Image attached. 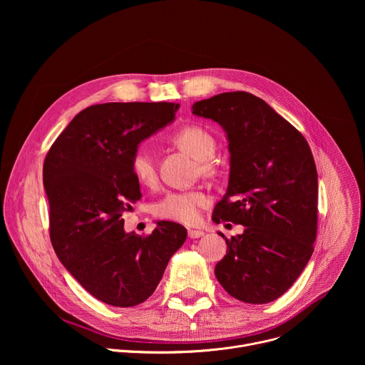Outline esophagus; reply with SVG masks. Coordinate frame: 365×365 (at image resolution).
Wrapping results in <instances>:
<instances>
[{
    "instance_id": "34e87169",
    "label": "esophagus",
    "mask_w": 365,
    "mask_h": 365,
    "mask_svg": "<svg viewBox=\"0 0 365 365\" xmlns=\"http://www.w3.org/2000/svg\"><path fill=\"white\" fill-rule=\"evenodd\" d=\"M187 234H189L190 238H200V237H203L205 232H203V231H199V230H189Z\"/></svg>"
}]
</instances>
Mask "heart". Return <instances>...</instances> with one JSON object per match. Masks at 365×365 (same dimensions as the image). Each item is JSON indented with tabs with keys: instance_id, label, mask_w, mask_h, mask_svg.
<instances>
[{
	"instance_id": "heart-1",
	"label": "heart",
	"mask_w": 365,
	"mask_h": 365,
	"mask_svg": "<svg viewBox=\"0 0 365 365\" xmlns=\"http://www.w3.org/2000/svg\"><path fill=\"white\" fill-rule=\"evenodd\" d=\"M172 141L195 160L202 175H211L214 172L212 155L215 154V138L202 127L187 125L179 130ZM131 170L144 186H153L158 179L153 154L141 147L134 151L131 158ZM207 203V196L200 190H180L168 192L158 203L154 205V215L162 220L176 221L182 224H195L199 220L200 207Z\"/></svg>"
}]
</instances>
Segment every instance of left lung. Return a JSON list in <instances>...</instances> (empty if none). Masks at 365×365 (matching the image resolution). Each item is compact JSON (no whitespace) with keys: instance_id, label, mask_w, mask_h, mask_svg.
<instances>
[{"instance_id":"1","label":"left lung","mask_w":365,"mask_h":365,"mask_svg":"<svg viewBox=\"0 0 365 365\" xmlns=\"http://www.w3.org/2000/svg\"><path fill=\"white\" fill-rule=\"evenodd\" d=\"M227 134L230 180L212 221L244 232L228 240L215 276L232 297L264 304L287 292L314 252L318 173L304 137L252 93L224 92L192 106Z\"/></svg>"}]
</instances>
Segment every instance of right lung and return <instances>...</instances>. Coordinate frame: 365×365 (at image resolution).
Returning <instances> with one entry per match:
<instances>
[{
  "mask_svg": "<svg viewBox=\"0 0 365 365\" xmlns=\"http://www.w3.org/2000/svg\"><path fill=\"white\" fill-rule=\"evenodd\" d=\"M178 108L172 102L98 103L81 111L46 155L51 245L79 284L107 304L147 300L186 240L176 222L158 221L141 237L125 232L123 220L141 197L133 154L175 121Z\"/></svg>",
  "mask_w": 365,
  "mask_h": 365,
  "instance_id": "right-lung-1",
  "label": "right lung"
}]
</instances>
